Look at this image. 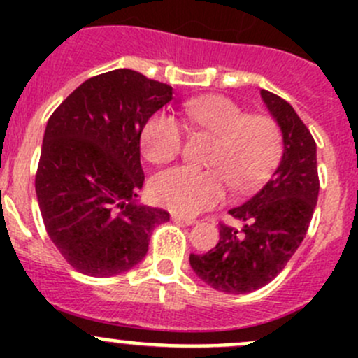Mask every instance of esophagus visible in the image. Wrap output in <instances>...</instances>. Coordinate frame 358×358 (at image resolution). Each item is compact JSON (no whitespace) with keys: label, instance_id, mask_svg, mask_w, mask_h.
Instances as JSON below:
<instances>
[{"label":"esophagus","instance_id":"1","mask_svg":"<svg viewBox=\"0 0 358 358\" xmlns=\"http://www.w3.org/2000/svg\"><path fill=\"white\" fill-rule=\"evenodd\" d=\"M171 220H173V222H176V223H185V225H196V223H197L196 218H190V216L178 215V213H173Z\"/></svg>","mask_w":358,"mask_h":358}]
</instances>
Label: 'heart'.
<instances>
[{"mask_svg": "<svg viewBox=\"0 0 358 358\" xmlns=\"http://www.w3.org/2000/svg\"><path fill=\"white\" fill-rule=\"evenodd\" d=\"M194 131L216 136L208 157L213 169L199 171L176 166L157 173L152 180V197L161 206L182 215H197L220 204L227 183L237 192H248L263 182L282 156V133L268 115H249L239 103L225 96L194 99L185 106ZM183 145L178 119L157 112L142 129V150L152 162L176 157Z\"/></svg>", "mask_w": 358, "mask_h": 358, "instance_id": "obj_1", "label": "heart"}]
</instances>
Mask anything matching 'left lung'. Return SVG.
<instances>
[{
    "mask_svg": "<svg viewBox=\"0 0 358 358\" xmlns=\"http://www.w3.org/2000/svg\"><path fill=\"white\" fill-rule=\"evenodd\" d=\"M262 99L282 131L284 152L272 178L229 215L241 229L220 225V241L206 255H190V266L213 289L244 294L266 286L305 239L319 197L317 145L294 109L262 90Z\"/></svg>",
    "mask_w": 358,
    "mask_h": 358,
    "instance_id": "left-lung-1",
    "label": "left lung"
}]
</instances>
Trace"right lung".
I'll list each match as a JSON object with an SVG mask.
<instances>
[{
    "label": "right lung",
    "instance_id": "obj_1",
    "mask_svg": "<svg viewBox=\"0 0 358 358\" xmlns=\"http://www.w3.org/2000/svg\"><path fill=\"white\" fill-rule=\"evenodd\" d=\"M173 88L131 69L90 78L46 124L36 173L45 229L72 268L112 277L140 263L164 209L136 204L140 135Z\"/></svg>",
    "mask_w": 358,
    "mask_h": 358
}]
</instances>
